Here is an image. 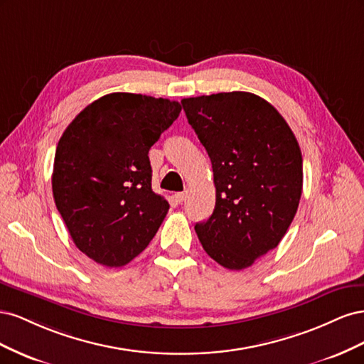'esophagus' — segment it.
Listing matches in <instances>:
<instances>
[{
  "label": "esophagus",
  "instance_id": "esophagus-1",
  "mask_svg": "<svg viewBox=\"0 0 364 364\" xmlns=\"http://www.w3.org/2000/svg\"><path fill=\"white\" fill-rule=\"evenodd\" d=\"M174 199H176V202L182 203V202L186 199V191H183V193H176V194H174Z\"/></svg>",
  "mask_w": 364,
  "mask_h": 364
}]
</instances>
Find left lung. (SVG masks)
<instances>
[{
	"mask_svg": "<svg viewBox=\"0 0 364 364\" xmlns=\"http://www.w3.org/2000/svg\"><path fill=\"white\" fill-rule=\"evenodd\" d=\"M188 123L213 164L215 208L194 229L229 270L250 267L279 245L299 206L302 153L287 121L250 92L183 98Z\"/></svg>",
	"mask_w": 364,
	"mask_h": 364,
	"instance_id": "8db88e82",
	"label": "left lung"
}]
</instances>
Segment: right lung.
I'll return each instance as SVG.
<instances>
[{"instance_id": "right-lung-1", "label": "right lung", "mask_w": 364, "mask_h": 364, "mask_svg": "<svg viewBox=\"0 0 364 364\" xmlns=\"http://www.w3.org/2000/svg\"><path fill=\"white\" fill-rule=\"evenodd\" d=\"M167 98L114 92L65 129L53 197L74 245L106 267L126 266L155 237L168 202L151 190L149 150L179 117Z\"/></svg>"}]
</instances>
